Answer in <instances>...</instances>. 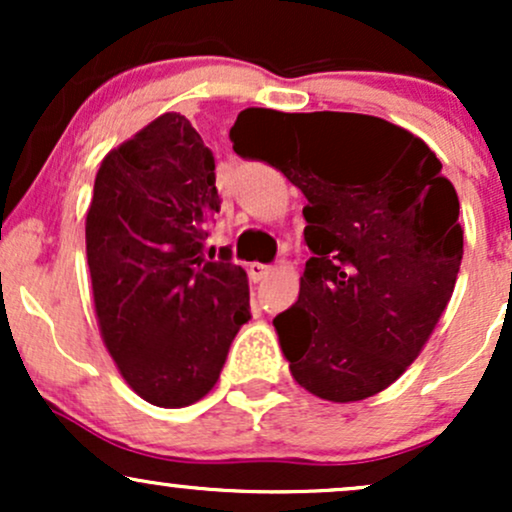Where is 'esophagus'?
I'll list each match as a JSON object with an SVG mask.
<instances>
[{"label":"esophagus","mask_w":512,"mask_h":512,"mask_svg":"<svg viewBox=\"0 0 512 512\" xmlns=\"http://www.w3.org/2000/svg\"><path fill=\"white\" fill-rule=\"evenodd\" d=\"M248 272H250L252 281H262V279H267L269 274H272V267H267V264H260V262H252Z\"/></svg>","instance_id":"esophagus-1"}]
</instances>
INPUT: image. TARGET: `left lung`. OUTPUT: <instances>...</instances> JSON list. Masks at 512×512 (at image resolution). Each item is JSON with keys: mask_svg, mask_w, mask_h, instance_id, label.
<instances>
[{"mask_svg": "<svg viewBox=\"0 0 512 512\" xmlns=\"http://www.w3.org/2000/svg\"><path fill=\"white\" fill-rule=\"evenodd\" d=\"M231 142L308 199L313 257L296 305L274 317L293 380L337 404L378 395L416 361L455 291L460 199L443 166L409 129L358 113L248 108Z\"/></svg>", "mask_w": 512, "mask_h": 512, "instance_id": "8db88e82", "label": "left lung"}]
</instances>
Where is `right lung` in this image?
I'll list each match as a JSON object with an SVG mask.
<instances>
[{
  "instance_id": "right-lung-1",
  "label": "right lung",
  "mask_w": 512,
  "mask_h": 512,
  "mask_svg": "<svg viewBox=\"0 0 512 512\" xmlns=\"http://www.w3.org/2000/svg\"><path fill=\"white\" fill-rule=\"evenodd\" d=\"M214 154L185 115L163 113L108 151L86 211L103 344L154 407L195 404L250 320L243 267L204 257L219 211Z\"/></svg>"
}]
</instances>
